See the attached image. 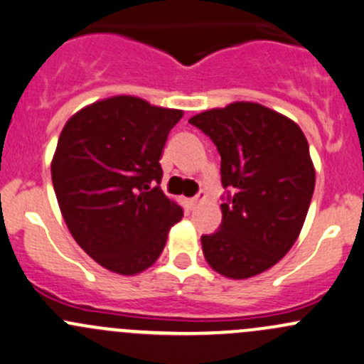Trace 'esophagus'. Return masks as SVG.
Masks as SVG:
<instances>
[{
  "instance_id": "34e87169",
  "label": "esophagus",
  "mask_w": 364,
  "mask_h": 364,
  "mask_svg": "<svg viewBox=\"0 0 364 364\" xmlns=\"http://www.w3.org/2000/svg\"><path fill=\"white\" fill-rule=\"evenodd\" d=\"M205 197H208V195H205V192H198L197 195H195V197H192V198H190V200H188L190 208H192V209L198 208V205H200L202 202L205 200Z\"/></svg>"
}]
</instances>
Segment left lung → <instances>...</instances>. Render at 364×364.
<instances>
[{
	"label": "left lung",
	"mask_w": 364,
	"mask_h": 364,
	"mask_svg": "<svg viewBox=\"0 0 364 364\" xmlns=\"http://www.w3.org/2000/svg\"><path fill=\"white\" fill-rule=\"evenodd\" d=\"M221 156L220 230L202 235L209 265L228 279L274 267L300 235L316 185L301 129L258 102H232L190 118Z\"/></svg>",
	"instance_id": "left-lung-1"
}]
</instances>
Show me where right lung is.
<instances>
[{
	"label": "right lung",
	"mask_w": 364,
	"mask_h": 364,
	"mask_svg": "<svg viewBox=\"0 0 364 364\" xmlns=\"http://www.w3.org/2000/svg\"><path fill=\"white\" fill-rule=\"evenodd\" d=\"M181 117V109L114 95L80 109L60 132L52 159L60 213L78 246L112 272L151 267L183 218L159 186L160 155Z\"/></svg>",
	"instance_id": "1"
}]
</instances>
